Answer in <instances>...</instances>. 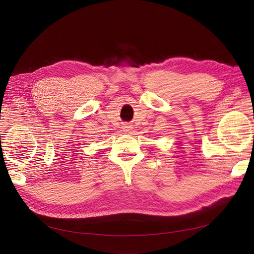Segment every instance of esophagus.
I'll return each instance as SVG.
<instances>
[{
  "label": "esophagus",
  "instance_id": "34e87169",
  "mask_svg": "<svg viewBox=\"0 0 254 254\" xmlns=\"http://www.w3.org/2000/svg\"><path fill=\"white\" fill-rule=\"evenodd\" d=\"M132 125L131 124H123V129H124L125 132H130L132 130Z\"/></svg>",
  "mask_w": 254,
  "mask_h": 254
}]
</instances>
